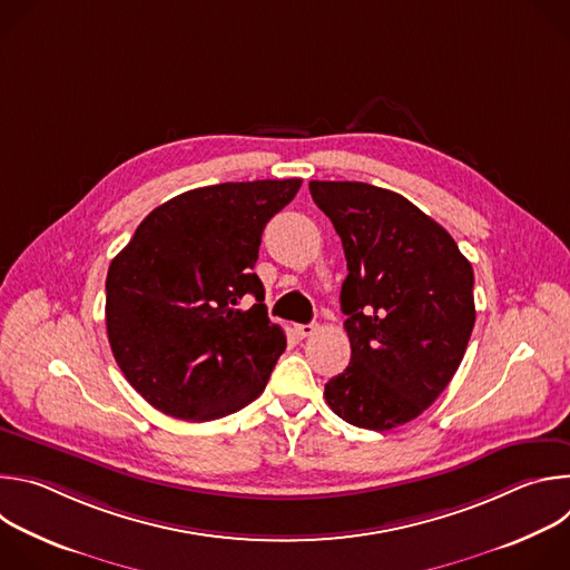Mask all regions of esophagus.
I'll return each mask as SVG.
<instances>
[{"label": "esophagus", "mask_w": 570, "mask_h": 570, "mask_svg": "<svg viewBox=\"0 0 570 570\" xmlns=\"http://www.w3.org/2000/svg\"><path fill=\"white\" fill-rule=\"evenodd\" d=\"M315 330H317V324H295V334H297V338H308V336H313L315 334Z\"/></svg>", "instance_id": "obj_1"}]
</instances>
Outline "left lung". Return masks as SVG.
<instances>
[{
    "instance_id": "8db88e82",
    "label": "left lung",
    "mask_w": 570,
    "mask_h": 570,
    "mask_svg": "<svg viewBox=\"0 0 570 570\" xmlns=\"http://www.w3.org/2000/svg\"><path fill=\"white\" fill-rule=\"evenodd\" d=\"M347 259L341 308L352 358L324 385L352 426L420 417L458 372L473 332V271L453 236L403 196L367 183H308Z\"/></svg>"
}]
</instances>
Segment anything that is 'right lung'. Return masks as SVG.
<instances>
[{"mask_svg":"<svg viewBox=\"0 0 570 570\" xmlns=\"http://www.w3.org/2000/svg\"><path fill=\"white\" fill-rule=\"evenodd\" d=\"M299 185L291 178L185 191L155 207L112 259L108 341L153 409L212 422L264 392L286 336L268 320L255 264L266 223Z\"/></svg>","mask_w":570,"mask_h":570,"instance_id":"add662e5","label":"right lung"}]
</instances>
